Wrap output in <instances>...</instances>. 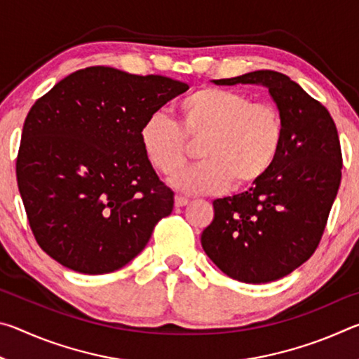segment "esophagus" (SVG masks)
Listing matches in <instances>:
<instances>
[{"mask_svg": "<svg viewBox=\"0 0 359 359\" xmlns=\"http://www.w3.org/2000/svg\"><path fill=\"white\" fill-rule=\"evenodd\" d=\"M188 204V199L184 198V196H175V201H174V205L175 208H184V205Z\"/></svg>", "mask_w": 359, "mask_h": 359, "instance_id": "1", "label": "esophagus"}]
</instances>
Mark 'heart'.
I'll return each mask as SVG.
<instances>
[{
	"label": "heart",
	"instance_id": "1",
	"mask_svg": "<svg viewBox=\"0 0 359 359\" xmlns=\"http://www.w3.org/2000/svg\"><path fill=\"white\" fill-rule=\"evenodd\" d=\"M177 123L165 114L144 121L139 139L151 166L172 175L185 165L188 144L201 142V165L171 179L187 194H215L233 184L245 188L263 179L280 154L285 126L278 109L238 90L203 87L177 104Z\"/></svg>",
	"mask_w": 359,
	"mask_h": 359
}]
</instances>
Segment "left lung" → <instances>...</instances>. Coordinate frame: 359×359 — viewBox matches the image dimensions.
Segmentation results:
<instances>
[{"label": "left lung", "mask_w": 359, "mask_h": 359, "mask_svg": "<svg viewBox=\"0 0 359 359\" xmlns=\"http://www.w3.org/2000/svg\"><path fill=\"white\" fill-rule=\"evenodd\" d=\"M217 85H263L282 114L280 154L263 179L215 199L201 244L234 280L267 283L288 276L317 250L342 177V151L327 109L288 76L253 71Z\"/></svg>", "instance_id": "obj_1"}]
</instances>
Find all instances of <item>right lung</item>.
Returning a JSON list of instances; mask_svg holds the SVG:
<instances>
[{"label": "right lung", "mask_w": 359, "mask_h": 359, "mask_svg": "<svg viewBox=\"0 0 359 359\" xmlns=\"http://www.w3.org/2000/svg\"><path fill=\"white\" fill-rule=\"evenodd\" d=\"M188 85L92 66L60 81L23 123L17 185L34 239L82 274H107L147 245L174 193L145 156L144 121Z\"/></svg>", "instance_id": "1"}]
</instances>
